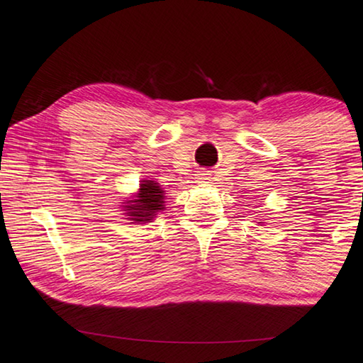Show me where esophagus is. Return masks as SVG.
<instances>
[{"instance_id":"esophagus-1","label":"esophagus","mask_w":363,"mask_h":363,"mask_svg":"<svg viewBox=\"0 0 363 363\" xmlns=\"http://www.w3.org/2000/svg\"><path fill=\"white\" fill-rule=\"evenodd\" d=\"M198 180L208 182V180H210V173H198Z\"/></svg>"}]
</instances>
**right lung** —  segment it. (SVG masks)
Masks as SVG:
<instances>
[{"instance_id": "1", "label": "right lung", "mask_w": 363, "mask_h": 363, "mask_svg": "<svg viewBox=\"0 0 363 363\" xmlns=\"http://www.w3.org/2000/svg\"><path fill=\"white\" fill-rule=\"evenodd\" d=\"M165 200V193L158 183L153 180H143L138 188V193L132 200L127 201L123 206V211L128 216V220L135 223H147L150 221L158 211L165 210L163 201Z\"/></svg>"}]
</instances>
